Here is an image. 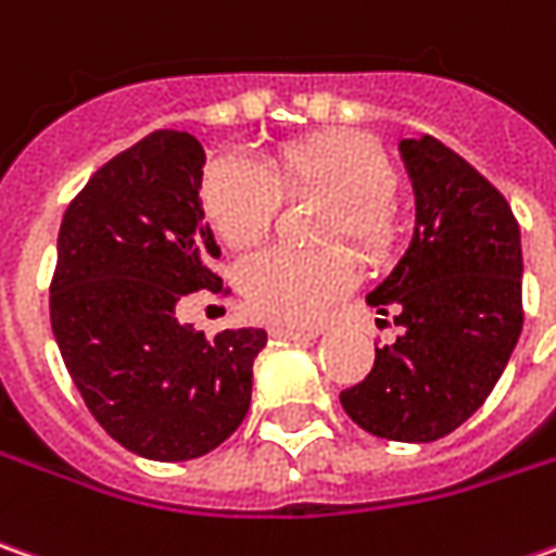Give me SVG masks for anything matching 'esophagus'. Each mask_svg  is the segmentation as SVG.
I'll use <instances>...</instances> for the list:
<instances>
[{
	"mask_svg": "<svg viewBox=\"0 0 556 556\" xmlns=\"http://www.w3.org/2000/svg\"><path fill=\"white\" fill-rule=\"evenodd\" d=\"M267 332L274 338H286V341H311V338L323 336L319 326H316V329H295V326H279V323L277 326H270Z\"/></svg>",
	"mask_w": 556,
	"mask_h": 556,
	"instance_id": "1",
	"label": "esophagus"
}]
</instances>
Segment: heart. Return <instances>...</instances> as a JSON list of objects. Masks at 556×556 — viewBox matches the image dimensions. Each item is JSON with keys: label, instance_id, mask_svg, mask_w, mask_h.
<instances>
[{"label": "heart", "instance_id": "1", "mask_svg": "<svg viewBox=\"0 0 556 556\" xmlns=\"http://www.w3.org/2000/svg\"><path fill=\"white\" fill-rule=\"evenodd\" d=\"M391 163L356 131H323L277 147L258 165L240 156H215L202 168L200 208L230 249L261 242L279 212V197H326L316 240H348L363 258H381L393 240L388 208ZM245 307L270 323H311L344 295L356 267L344 249H267L240 267Z\"/></svg>", "mask_w": 556, "mask_h": 556}]
</instances>
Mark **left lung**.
Wrapping results in <instances>:
<instances>
[{
	"mask_svg": "<svg viewBox=\"0 0 556 556\" xmlns=\"http://www.w3.org/2000/svg\"><path fill=\"white\" fill-rule=\"evenodd\" d=\"M415 197L412 240L366 295L396 314L403 336L375 348V366L341 391L363 431L431 443L486 403L523 329V249L507 200L431 135L403 138Z\"/></svg>",
	"mask_w": 556,
	"mask_h": 556,
	"instance_id": "8db88e82",
	"label": "left lung"
}]
</instances>
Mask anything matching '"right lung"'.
I'll use <instances>...</instances> for the list:
<instances>
[{
  "label": "right lung",
  "instance_id": "1",
  "mask_svg": "<svg viewBox=\"0 0 556 556\" xmlns=\"http://www.w3.org/2000/svg\"><path fill=\"white\" fill-rule=\"evenodd\" d=\"M202 144L160 128L101 165L70 202L51 279V332L88 412L150 462L220 446L252 403L264 329L205 338L178 323L190 292H224L200 208Z\"/></svg>",
  "mask_w": 556,
  "mask_h": 556
}]
</instances>
